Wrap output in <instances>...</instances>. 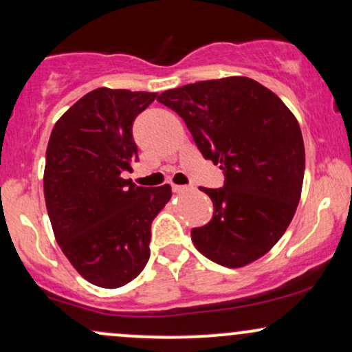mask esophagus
<instances>
[{
  "mask_svg": "<svg viewBox=\"0 0 352 352\" xmlns=\"http://www.w3.org/2000/svg\"><path fill=\"white\" fill-rule=\"evenodd\" d=\"M187 190H190V187H187V185H172V192H175V193L187 192Z\"/></svg>",
  "mask_w": 352,
  "mask_h": 352,
  "instance_id": "esophagus-1",
  "label": "esophagus"
}]
</instances>
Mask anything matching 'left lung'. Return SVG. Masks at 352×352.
<instances>
[{
    "mask_svg": "<svg viewBox=\"0 0 352 352\" xmlns=\"http://www.w3.org/2000/svg\"><path fill=\"white\" fill-rule=\"evenodd\" d=\"M187 124L201 155L220 165V188H201L213 217L192 230L195 248L228 268L276 245L300 204L305 144L300 124L274 92L241 76L200 80L157 98Z\"/></svg>",
    "mask_w": 352,
    "mask_h": 352,
    "instance_id": "left-lung-1",
    "label": "left lung"
}]
</instances>
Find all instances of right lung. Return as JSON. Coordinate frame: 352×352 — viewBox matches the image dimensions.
I'll list each match as a JSON object with an SVG mask.
<instances>
[{"label": "right lung", "mask_w": 352, "mask_h": 352, "mask_svg": "<svg viewBox=\"0 0 352 352\" xmlns=\"http://www.w3.org/2000/svg\"><path fill=\"white\" fill-rule=\"evenodd\" d=\"M157 92L99 87L52 129L44 199L54 236L71 265L100 288L139 276L151 256V225L172 197L170 185L147 188L122 179L139 160L135 117Z\"/></svg>", "instance_id": "obj_1"}]
</instances>
